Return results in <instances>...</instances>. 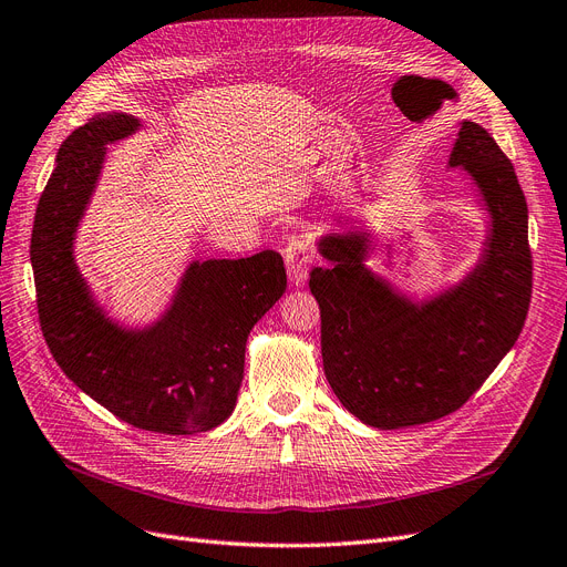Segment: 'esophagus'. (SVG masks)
<instances>
[{
	"label": "esophagus",
	"mask_w": 567,
	"mask_h": 567,
	"mask_svg": "<svg viewBox=\"0 0 567 567\" xmlns=\"http://www.w3.org/2000/svg\"><path fill=\"white\" fill-rule=\"evenodd\" d=\"M284 258L288 267V277L292 284H305L309 275V265L313 260L311 248L300 239V237H290L286 248H284Z\"/></svg>",
	"instance_id": "1"
}]
</instances>
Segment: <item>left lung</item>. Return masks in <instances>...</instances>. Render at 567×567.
Returning a JSON list of instances; mask_svg holds the SVG:
<instances>
[{"instance_id":"1","label":"left lung","mask_w":567,"mask_h":567,"mask_svg":"<svg viewBox=\"0 0 567 567\" xmlns=\"http://www.w3.org/2000/svg\"><path fill=\"white\" fill-rule=\"evenodd\" d=\"M449 167H461L488 212L480 262L435 298L414 302L365 265L370 233L326 235L328 267L311 269L330 389L379 430L437 421L480 391L518 339L533 292L528 205L507 155L472 121L458 123Z\"/></svg>"}]
</instances>
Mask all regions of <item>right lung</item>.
<instances>
[{
  "label": "right lung",
  "instance_id": "add662e5",
  "mask_svg": "<svg viewBox=\"0 0 567 567\" xmlns=\"http://www.w3.org/2000/svg\"><path fill=\"white\" fill-rule=\"evenodd\" d=\"M140 127L130 113H100L60 146L30 244L39 323L60 370L113 416L151 433H205L235 410L248 332L286 292L284 258L193 260L155 323L111 321L76 267L74 237L106 144Z\"/></svg>",
  "mask_w": 567,
  "mask_h": 567
}]
</instances>
